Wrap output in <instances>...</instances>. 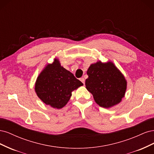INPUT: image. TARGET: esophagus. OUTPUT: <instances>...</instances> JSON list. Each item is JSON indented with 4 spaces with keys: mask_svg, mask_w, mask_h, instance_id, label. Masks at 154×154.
Listing matches in <instances>:
<instances>
[{
    "mask_svg": "<svg viewBox=\"0 0 154 154\" xmlns=\"http://www.w3.org/2000/svg\"><path fill=\"white\" fill-rule=\"evenodd\" d=\"M80 81L83 83V84H85V79H84V78H81Z\"/></svg>",
    "mask_w": 154,
    "mask_h": 154,
    "instance_id": "34e87169",
    "label": "esophagus"
}]
</instances>
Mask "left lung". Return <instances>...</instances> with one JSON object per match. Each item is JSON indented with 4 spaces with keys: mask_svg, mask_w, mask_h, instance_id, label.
<instances>
[{
    "mask_svg": "<svg viewBox=\"0 0 154 154\" xmlns=\"http://www.w3.org/2000/svg\"><path fill=\"white\" fill-rule=\"evenodd\" d=\"M86 88L96 103L103 108H111L119 103L125 97L127 82L114 63L100 60L88 67Z\"/></svg>",
    "mask_w": 154,
    "mask_h": 154,
    "instance_id": "1",
    "label": "left lung"
}]
</instances>
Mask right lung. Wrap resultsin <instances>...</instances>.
Instances as JSON below:
<instances>
[{
	"label": "right lung",
	"mask_w": 154,
	"mask_h": 154,
	"mask_svg": "<svg viewBox=\"0 0 154 154\" xmlns=\"http://www.w3.org/2000/svg\"><path fill=\"white\" fill-rule=\"evenodd\" d=\"M83 84L62 67L58 58L46 65L37 77L35 91L45 104L60 109L68 103L72 92Z\"/></svg>",
	"instance_id": "obj_1"
}]
</instances>
